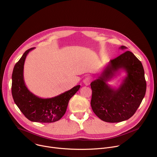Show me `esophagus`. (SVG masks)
<instances>
[{
    "label": "esophagus",
    "mask_w": 157,
    "mask_h": 157,
    "mask_svg": "<svg viewBox=\"0 0 157 157\" xmlns=\"http://www.w3.org/2000/svg\"><path fill=\"white\" fill-rule=\"evenodd\" d=\"M91 78L89 77H86L84 80H83V83L86 85V86H88L89 85V84L91 83Z\"/></svg>",
    "instance_id": "34e87169"
}]
</instances>
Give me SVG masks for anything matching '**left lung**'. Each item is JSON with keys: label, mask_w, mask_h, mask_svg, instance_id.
<instances>
[{"label": "left lung", "mask_w": 157, "mask_h": 157, "mask_svg": "<svg viewBox=\"0 0 157 157\" xmlns=\"http://www.w3.org/2000/svg\"><path fill=\"white\" fill-rule=\"evenodd\" d=\"M120 49L127 47L121 46ZM121 70L127 73L121 86L112 88L107 82ZM91 105L94 114L106 122H120L130 119L140 106L146 93L147 84L141 61L126 51L111 59L96 79L91 83Z\"/></svg>", "instance_id": "left-lung-1"}]
</instances>
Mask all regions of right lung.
Returning <instances> with one entry per match:
<instances>
[{
    "instance_id": "1",
    "label": "right lung",
    "mask_w": 157,
    "mask_h": 157,
    "mask_svg": "<svg viewBox=\"0 0 157 157\" xmlns=\"http://www.w3.org/2000/svg\"><path fill=\"white\" fill-rule=\"evenodd\" d=\"M27 50L15 64L12 76V94L13 101L23 114L30 121L51 123L59 121L65 114L70 99L80 88L78 85L57 96L43 99L32 93L24 79V66L28 53Z\"/></svg>"
}]
</instances>
